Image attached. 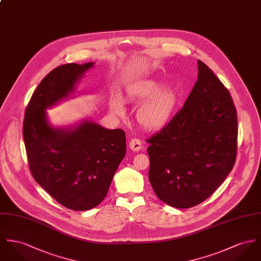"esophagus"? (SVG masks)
I'll return each mask as SVG.
<instances>
[{
	"label": "esophagus",
	"instance_id": "esophagus-1",
	"mask_svg": "<svg viewBox=\"0 0 261 261\" xmlns=\"http://www.w3.org/2000/svg\"><path fill=\"white\" fill-rule=\"evenodd\" d=\"M129 147H130V149L132 151L138 152V151H140L141 149H142V143H141V141L139 139L133 138L129 143Z\"/></svg>",
	"mask_w": 261,
	"mask_h": 261
}]
</instances>
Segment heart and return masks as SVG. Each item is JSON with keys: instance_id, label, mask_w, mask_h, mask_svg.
<instances>
[{"instance_id": "b5f03b06", "label": "heart", "mask_w": 261, "mask_h": 261, "mask_svg": "<svg viewBox=\"0 0 261 261\" xmlns=\"http://www.w3.org/2000/svg\"><path fill=\"white\" fill-rule=\"evenodd\" d=\"M160 81L147 80L133 84L127 90L130 100L143 101L137 110V119L147 129H157L169 120L175 107L177 96L171 87H161ZM111 109L118 115L124 114V106L120 97L111 101Z\"/></svg>"}]
</instances>
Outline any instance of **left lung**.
<instances>
[{"mask_svg": "<svg viewBox=\"0 0 261 261\" xmlns=\"http://www.w3.org/2000/svg\"><path fill=\"white\" fill-rule=\"evenodd\" d=\"M198 68L184 106L147 139L152 188L161 201L178 208L212 196L232 170L238 152V114L230 93L201 60Z\"/></svg>", "mask_w": 261, "mask_h": 261, "instance_id": "left-lung-1", "label": "left lung"}]
</instances>
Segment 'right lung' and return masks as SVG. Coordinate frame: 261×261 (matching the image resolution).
<instances>
[{
  "label": "right lung",
  "mask_w": 261,
  "mask_h": 261,
  "mask_svg": "<svg viewBox=\"0 0 261 261\" xmlns=\"http://www.w3.org/2000/svg\"><path fill=\"white\" fill-rule=\"evenodd\" d=\"M92 66L93 62L67 63L53 69L33 93L22 125L34 179L72 211H87L103 201L126 154L122 129L109 130L89 121L73 130L55 129L46 119L44 110L68 96Z\"/></svg>",
  "instance_id": "right-lung-1"
}]
</instances>
